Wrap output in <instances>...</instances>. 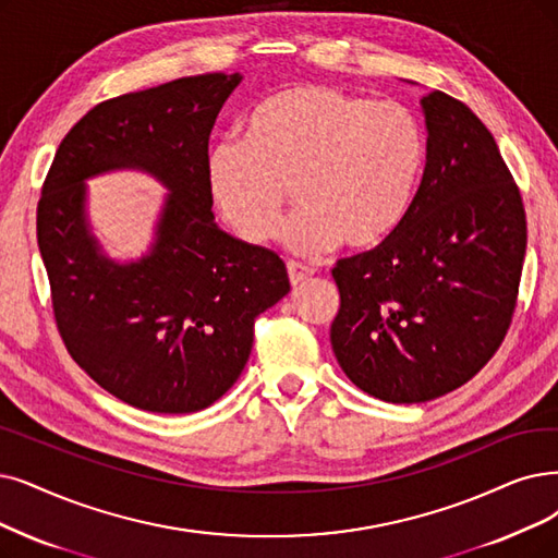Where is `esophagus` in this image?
Returning <instances> with one entry per match:
<instances>
[{"label":"esophagus","mask_w":558,"mask_h":558,"mask_svg":"<svg viewBox=\"0 0 558 558\" xmlns=\"http://www.w3.org/2000/svg\"><path fill=\"white\" fill-rule=\"evenodd\" d=\"M286 267H288V277H291V283H293V286L304 283L311 275L316 272L314 267L302 265V263H295V260H288V263H286Z\"/></svg>","instance_id":"1"}]
</instances>
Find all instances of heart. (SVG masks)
I'll return each instance as SVG.
<instances>
[{
	"mask_svg": "<svg viewBox=\"0 0 558 558\" xmlns=\"http://www.w3.org/2000/svg\"><path fill=\"white\" fill-rule=\"evenodd\" d=\"M426 162V132L400 102H373L325 84L265 98L247 137L210 148L208 185L227 225L250 244L270 240L288 204L302 206L281 240L314 256L341 240L371 247L408 215Z\"/></svg>",
	"mask_w": 558,
	"mask_h": 558,
	"instance_id": "obj_1",
	"label": "heart"
}]
</instances>
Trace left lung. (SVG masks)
<instances>
[{
  "label": "left lung",
  "mask_w": 558,
  "mask_h": 558,
  "mask_svg": "<svg viewBox=\"0 0 558 558\" xmlns=\"http://www.w3.org/2000/svg\"><path fill=\"white\" fill-rule=\"evenodd\" d=\"M428 146L403 221L341 258L329 339L343 373L387 403H426L493 360L518 306L526 254L520 187L483 121L444 92L421 100Z\"/></svg>",
  "instance_id": "left-lung-1"
}]
</instances>
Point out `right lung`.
Returning <instances> with one entry per match:
<instances>
[{
  "label": "right lung",
  "instance_id": "add662e5",
  "mask_svg": "<svg viewBox=\"0 0 558 558\" xmlns=\"http://www.w3.org/2000/svg\"><path fill=\"white\" fill-rule=\"evenodd\" d=\"M240 80L181 77L88 109L38 198L36 238L65 350L105 391L146 412H198L225 396L250 360L256 318L291 291L275 252L213 221L208 142ZM125 166L172 194L151 254L119 266L87 233L83 181Z\"/></svg>",
  "mask_w": 558,
  "mask_h": 558
}]
</instances>
